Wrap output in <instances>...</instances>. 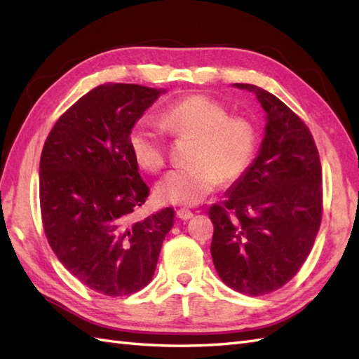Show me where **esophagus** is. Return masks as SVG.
I'll return each instance as SVG.
<instances>
[{
  "label": "esophagus",
  "mask_w": 359,
  "mask_h": 359,
  "mask_svg": "<svg viewBox=\"0 0 359 359\" xmlns=\"http://www.w3.org/2000/svg\"><path fill=\"white\" fill-rule=\"evenodd\" d=\"M175 216H177L180 220H188V219H191L194 215L189 210L182 208V210H177V212H175Z\"/></svg>",
  "instance_id": "esophagus-1"
}]
</instances>
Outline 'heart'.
Wrapping results in <instances>:
<instances>
[{
  "instance_id": "1",
  "label": "heart",
  "mask_w": 359,
  "mask_h": 359,
  "mask_svg": "<svg viewBox=\"0 0 359 359\" xmlns=\"http://www.w3.org/2000/svg\"><path fill=\"white\" fill-rule=\"evenodd\" d=\"M160 125L175 139H194L188 158L191 166L168 172L156 185L160 203L194 207L215 191L219 180H238L253 158V125L245 118L230 117L222 104L208 97L191 95L168 106ZM129 149L144 171L157 172L166 163L165 135L151 121L134 126Z\"/></svg>"
}]
</instances>
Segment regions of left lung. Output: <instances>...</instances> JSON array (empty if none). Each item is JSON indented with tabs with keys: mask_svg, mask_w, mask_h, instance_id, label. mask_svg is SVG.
Segmentation results:
<instances>
[{
	"mask_svg": "<svg viewBox=\"0 0 359 359\" xmlns=\"http://www.w3.org/2000/svg\"><path fill=\"white\" fill-rule=\"evenodd\" d=\"M265 111L261 148L241 177L212 205L211 257L219 278L242 294L285 285L313 247L323 216V171L306 123L269 90L247 83Z\"/></svg>",
	"mask_w": 359,
	"mask_h": 359,
	"instance_id": "left-lung-1",
	"label": "left lung"
}]
</instances>
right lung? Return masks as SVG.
Listing matches in <instances>:
<instances>
[{"mask_svg":"<svg viewBox=\"0 0 359 359\" xmlns=\"http://www.w3.org/2000/svg\"><path fill=\"white\" fill-rule=\"evenodd\" d=\"M165 89L108 83L72 104L44 143L40 207L46 238L65 269L106 296L154 276L174 210L133 220L149 188L129 149L134 125Z\"/></svg>","mask_w":359,"mask_h":359,"instance_id":"obj_1","label":"right lung"}]
</instances>
